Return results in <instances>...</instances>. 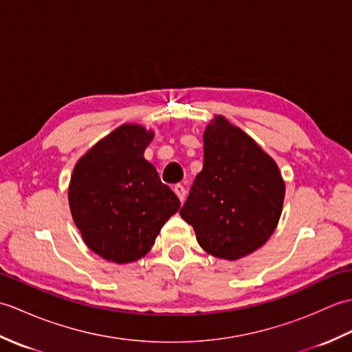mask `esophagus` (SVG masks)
<instances>
[{
  "label": "esophagus",
  "mask_w": 352,
  "mask_h": 352,
  "mask_svg": "<svg viewBox=\"0 0 352 352\" xmlns=\"http://www.w3.org/2000/svg\"><path fill=\"white\" fill-rule=\"evenodd\" d=\"M174 192H175V195L178 197V199L182 201H184V197H186V189L183 188V184H175L174 186Z\"/></svg>",
  "instance_id": "34e87169"
}]
</instances>
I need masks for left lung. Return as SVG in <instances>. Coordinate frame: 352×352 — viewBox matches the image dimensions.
Masks as SVG:
<instances>
[{
  "label": "left lung",
  "mask_w": 352,
  "mask_h": 352,
  "mask_svg": "<svg viewBox=\"0 0 352 352\" xmlns=\"http://www.w3.org/2000/svg\"><path fill=\"white\" fill-rule=\"evenodd\" d=\"M284 182L280 169L248 134L214 116L204 131V164L182 218L201 248L237 260L258 250L278 226Z\"/></svg>",
  "instance_id": "1"
}]
</instances>
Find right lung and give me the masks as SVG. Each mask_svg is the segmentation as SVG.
I'll list each match as a JSON object with an SVG mask.
<instances>
[{
    "instance_id": "obj_1",
    "label": "right lung",
    "mask_w": 352,
    "mask_h": 352,
    "mask_svg": "<svg viewBox=\"0 0 352 352\" xmlns=\"http://www.w3.org/2000/svg\"><path fill=\"white\" fill-rule=\"evenodd\" d=\"M154 131L124 124L101 139L74 168L68 198L85 243L118 265L148 254L180 199L160 182L144 153Z\"/></svg>"
}]
</instances>
